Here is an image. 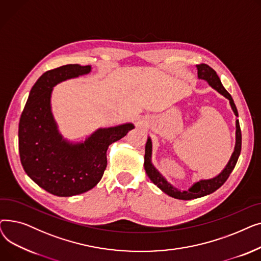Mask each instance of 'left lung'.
I'll list each match as a JSON object with an SVG mask.
<instances>
[{"label": "left lung", "mask_w": 261, "mask_h": 261, "mask_svg": "<svg viewBox=\"0 0 261 261\" xmlns=\"http://www.w3.org/2000/svg\"><path fill=\"white\" fill-rule=\"evenodd\" d=\"M196 66L198 70V78L206 81L214 90H216L219 94L224 96L226 99H228L232 112H234L236 117H238V111H237V108L235 106V102H234V100H232L230 94L222 86L221 80L218 77L217 73L207 64L201 63V64H197ZM240 152H241V130H240V126H239V120L236 118V143H235L234 152L231 153V156H230L229 161L227 162L226 166L223 168V170L219 174H217L216 176L212 177V179H202V180L194 183L186 190H181L179 188L174 187L172 184H170L166 180V177L164 176L153 165V163H152V142H151V138H150V136H148L146 147H145L144 167H145L147 175L149 176V179L151 180V182L154 185H156L163 191V193H165L166 195H168L174 199L193 200V199H197V198L211 195L218 188H220L227 180V177L231 173L232 169L235 168L236 163L240 155Z\"/></svg>", "instance_id": "obj_1"}]
</instances>
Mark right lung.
I'll list each match as a JSON object with an SVG mask.
<instances>
[{
  "label": "right lung",
  "instance_id": "add662e5",
  "mask_svg": "<svg viewBox=\"0 0 261 261\" xmlns=\"http://www.w3.org/2000/svg\"><path fill=\"white\" fill-rule=\"evenodd\" d=\"M92 72V66L66 64L45 72L32 88L19 123V152L31 179L58 197L84 194L98 184L107 150L134 128L131 122L98 128L85 141L64 139L51 111L54 87Z\"/></svg>",
  "mask_w": 261,
  "mask_h": 261
}]
</instances>
